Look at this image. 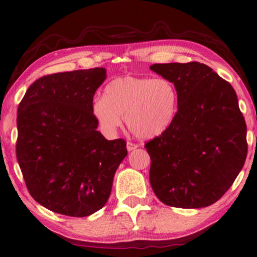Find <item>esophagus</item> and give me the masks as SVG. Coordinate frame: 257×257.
<instances>
[{"label": "esophagus", "instance_id": "obj_1", "mask_svg": "<svg viewBox=\"0 0 257 257\" xmlns=\"http://www.w3.org/2000/svg\"><path fill=\"white\" fill-rule=\"evenodd\" d=\"M126 148H127L128 151H132V150H136L138 148L137 143H133V142H127L126 143Z\"/></svg>", "mask_w": 257, "mask_h": 257}]
</instances>
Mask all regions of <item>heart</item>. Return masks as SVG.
Masks as SVG:
<instances>
[{
	"mask_svg": "<svg viewBox=\"0 0 257 257\" xmlns=\"http://www.w3.org/2000/svg\"><path fill=\"white\" fill-rule=\"evenodd\" d=\"M177 102L176 87L168 79L124 75L106 85L103 97L93 99L91 112L106 134L116 132L124 115L134 136L154 139L173 124Z\"/></svg>",
	"mask_w": 257,
	"mask_h": 257,
	"instance_id": "heart-1",
	"label": "heart"
}]
</instances>
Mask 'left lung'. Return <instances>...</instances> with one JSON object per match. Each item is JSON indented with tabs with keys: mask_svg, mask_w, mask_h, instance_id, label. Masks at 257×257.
<instances>
[{
	"mask_svg": "<svg viewBox=\"0 0 257 257\" xmlns=\"http://www.w3.org/2000/svg\"><path fill=\"white\" fill-rule=\"evenodd\" d=\"M175 84L178 109L170 127L147 142L150 184L169 206L199 209L226 193L245 164L247 127L235 90L199 62L154 64Z\"/></svg>",
	"mask_w": 257,
	"mask_h": 257,
	"instance_id": "8db88e82",
	"label": "left lung"
}]
</instances>
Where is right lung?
<instances>
[{"instance_id":"add662e5","label":"right lung","mask_w":257,"mask_h":257,"mask_svg":"<svg viewBox=\"0 0 257 257\" xmlns=\"http://www.w3.org/2000/svg\"><path fill=\"white\" fill-rule=\"evenodd\" d=\"M105 79L103 67L44 75L18 107L22 176L34 200L53 212L81 218L100 210L127 156L124 139L106 140L91 112Z\"/></svg>"}]
</instances>
